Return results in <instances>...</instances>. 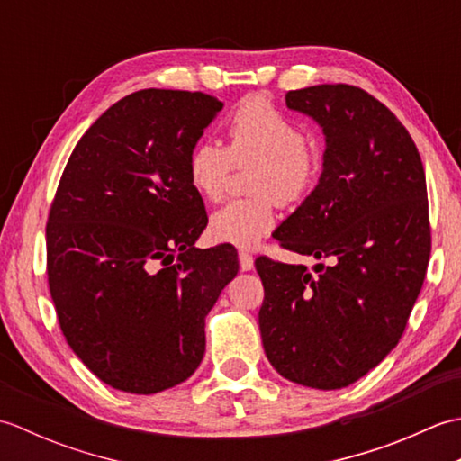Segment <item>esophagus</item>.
Returning <instances> with one entry per match:
<instances>
[{
    "label": "esophagus",
    "mask_w": 461,
    "mask_h": 461,
    "mask_svg": "<svg viewBox=\"0 0 461 461\" xmlns=\"http://www.w3.org/2000/svg\"><path fill=\"white\" fill-rule=\"evenodd\" d=\"M240 267L241 271H251L253 269V256L248 251H240Z\"/></svg>",
    "instance_id": "1"
}]
</instances>
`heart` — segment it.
<instances>
[{
    "instance_id": "b5f03b06",
    "label": "heart",
    "mask_w": 461,
    "mask_h": 461,
    "mask_svg": "<svg viewBox=\"0 0 461 461\" xmlns=\"http://www.w3.org/2000/svg\"><path fill=\"white\" fill-rule=\"evenodd\" d=\"M230 149L200 140L188 156V180L205 200H220L233 166L258 162L249 188L253 198L231 200L210 218L213 240L238 248L258 246L276 228V200L291 205L305 200L317 182L321 158L307 134L266 96H248L228 122Z\"/></svg>"
}]
</instances>
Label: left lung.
<instances>
[{"mask_svg":"<svg viewBox=\"0 0 461 461\" xmlns=\"http://www.w3.org/2000/svg\"><path fill=\"white\" fill-rule=\"evenodd\" d=\"M285 103L321 126L327 149L315 190L273 238L332 263L312 276L258 258L259 330L283 378L337 390L384 360L406 329L432 249L426 176L404 124L358 86H307Z\"/></svg>","mask_w":461,"mask_h":461,"instance_id":"obj_1","label":"left lung"}]
</instances>
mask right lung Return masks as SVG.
Returning <instances> with one entry per match:
<instances>
[{"label":"right lung","instance_id":"right-lung-1","mask_svg":"<svg viewBox=\"0 0 461 461\" xmlns=\"http://www.w3.org/2000/svg\"><path fill=\"white\" fill-rule=\"evenodd\" d=\"M215 96L144 89L77 142L47 220V279L63 335L104 384L156 394L205 352V315L238 276L230 243L194 246L208 215L188 156Z\"/></svg>","mask_w":461,"mask_h":461}]
</instances>
